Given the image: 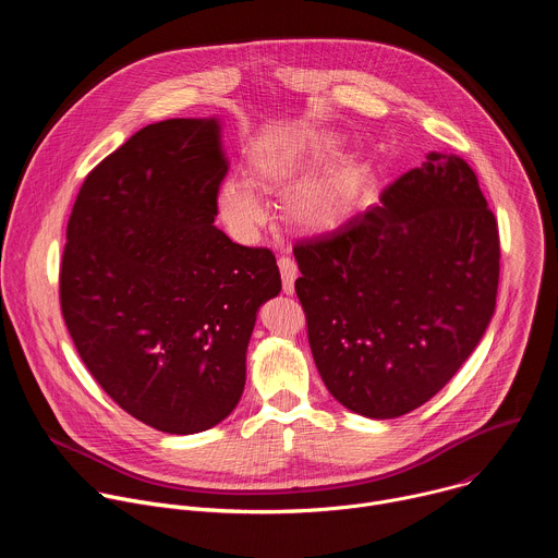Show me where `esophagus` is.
<instances>
[{
    "instance_id": "34e87169",
    "label": "esophagus",
    "mask_w": 558,
    "mask_h": 558,
    "mask_svg": "<svg viewBox=\"0 0 558 558\" xmlns=\"http://www.w3.org/2000/svg\"><path fill=\"white\" fill-rule=\"evenodd\" d=\"M280 267V276H282V291L287 295H291L295 291V278H298V265L291 258H280L278 260Z\"/></svg>"
}]
</instances>
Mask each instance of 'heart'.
Wrapping results in <instances>:
<instances>
[{
  "mask_svg": "<svg viewBox=\"0 0 558 558\" xmlns=\"http://www.w3.org/2000/svg\"><path fill=\"white\" fill-rule=\"evenodd\" d=\"M336 149L329 138L315 141H276L258 149L252 158L254 179L265 190H278L308 174L317 163ZM218 211L227 229L235 238H252L265 220L267 207L252 181L229 177L218 187ZM351 185L344 174L306 177L289 187L284 196V214L289 222L306 233H325L336 229L349 214Z\"/></svg>",
  "mask_w": 558,
  "mask_h": 558,
  "instance_id": "1",
  "label": "heart"
}]
</instances>
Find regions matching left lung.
Returning a JSON list of instances; mask_svg holds the SVG:
<instances>
[{"instance_id":"obj_1","label":"left lung","mask_w":558,"mask_h":558,"mask_svg":"<svg viewBox=\"0 0 558 558\" xmlns=\"http://www.w3.org/2000/svg\"><path fill=\"white\" fill-rule=\"evenodd\" d=\"M293 256L315 366L342 407L371 420L428 402L493 320L497 220L454 154H426L379 205Z\"/></svg>"}]
</instances>
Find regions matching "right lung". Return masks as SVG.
Segmentation results:
<instances>
[{"label":"right lung","instance_id":"right-lung-1","mask_svg":"<svg viewBox=\"0 0 558 558\" xmlns=\"http://www.w3.org/2000/svg\"><path fill=\"white\" fill-rule=\"evenodd\" d=\"M220 121L145 125L86 177L61 260V313L84 364L138 422L170 435L241 402L258 308L282 289L269 250L216 225Z\"/></svg>","mask_w":558,"mask_h":558}]
</instances>
